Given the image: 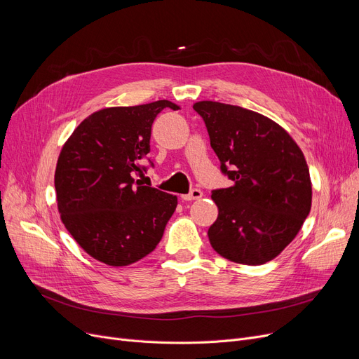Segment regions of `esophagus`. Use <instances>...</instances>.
<instances>
[{
	"mask_svg": "<svg viewBox=\"0 0 359 359\" xmlns=\"http://www.w3.org/2000/svg\"><path fill=\"white\" fill-rule=\"evenodd\" d=\"M202 196H203V192L201 189H194L191 194L182 195V199L183 201H196V199H201Z\"/></svg>",
	"mask_w": 359,
	"mask_h": 359,
	"instance_id": "obj_1",
	"label": "esophagus"
}]
</instances>
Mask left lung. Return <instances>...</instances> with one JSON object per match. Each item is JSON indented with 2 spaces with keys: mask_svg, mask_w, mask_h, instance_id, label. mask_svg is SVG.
Wrapping results in <instances>:
<instances>
[{
  "mask_svg": "<svg viewBox=\"0 0 359 359\" xmlns=\"http://www.w3.org/2000/svg\"><path fill=\"white\" fill-rule=\"evenodd\" d=\"M221 172L233 180L214 191L212 249L241 265H263L295 238L311 208V179L303 151L288 132L257 111L196 102ZM231 168L229 169L228 167Z\"/></svg>",
  "mask_w": 359,
  "mask_h": 359,
  "instance_id": "obj_1",
  "label": "left lung"
}]
</instances>
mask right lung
<instances>
[{
	"label": "right lung",
	"mask_w": 359,
	"mask_h": 359,
	"mask_svg": "<svg viewBox=\"0 0 359 359\" xmlns=\"http://www.w3.org/2000/svg\"><path fill=\"white\" fill-rule=\"evenodd\" d=\"M168 100L91 113L64 144L55 170L58 211L80 248L109 266H128L160 243L177 196L142 186L151 126Z\"/></svg>",
	"instance_id": "right-lung-1"
}]
</instances>
